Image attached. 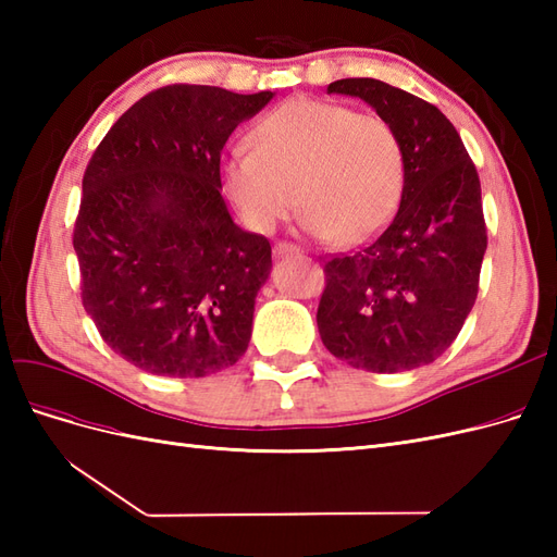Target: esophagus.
Segmentation results:
<instances>
[{
  "mask_svg": "<svg viewBox=\"0 0 557 557\" xmlns=\"http://www.w3.org/2000/svg\"><path fill=\"white\" fill-rule=\"evenodd\" d=\"M274 256H276V258H283V256H299V246L288 244V242H278V244L274 246Z\"/></svg>",
  "mask_w": 557,
  "mask_h": 557,
  "instance_id": "34e87169",
  "label": "esophagus"
}]
</instances>
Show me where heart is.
<instances>
[{
    "instance_id": "heart-1",
    "label": "heart",
    "mask_w": 557,
    "mask_h": 557,
    "mask_svg": "<svg viewBox=\"0 0 557 557\" xmlns=\"http://www.w3.org/2000/svg\"><path fill=\"white\" fill-rule=\"evenodd\" d=\"M223 188L250 230L272 232L299 199L309 237L360 244L399 205L404 148L379 115L297 97L260 117L250 148L225 158Z\"/></svg>"
}]
</instances>
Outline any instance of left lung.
Segmentation results:
<instances>
[{
    "mask_svg": "<svg viewBox=\"0 0 557 557\" xmlns=\"http://www.w3.org/2000/svg\"><path fill=\"white\" fill-rule=\"evenodd\" d=\"M327 92L360 97L399 134L404 190L379 239L325 262L318 332L342 362L393 374L430 364L474 307L487 246L481 181L458 129L434 104L376 78Z\"/></svg>",
    "mask_w": 557,
    "mask_h": 557,
    "instance_id": "8db88e82",
    "label": "left lung"
}]
</instances>
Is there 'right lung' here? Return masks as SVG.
<instances>
[{"mask_svg":"<svg viewBox=\"0 0 557 557\" xmlns=\"http://www.w3.org/2000/svg\"><path fill=\"white\" fill-rule=\"evenodd\" d=\"M272 97L183 83L148 92L83 174V307L107 346L148 374L209 376L248 348L272 246L232 221L221 153Z\"/></svg>","mask_w":557,"mask_h":557,"instance_id":"1","label":"right lung"}]
</instances>
